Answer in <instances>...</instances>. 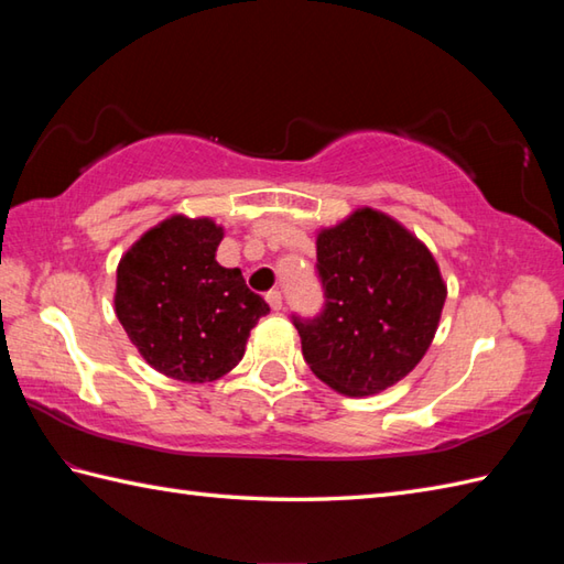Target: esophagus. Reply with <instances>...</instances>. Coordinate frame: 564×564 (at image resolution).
<instances>
[{
	"mask_svg": "<svg viewBox=\"0 0 564 564\" xmlns=\"http://www.w3.org/2000/svg\"><path fill=\"white\" fill-rule=\"evenodd\" d=\"M267 301H269L271 310H281V307H283V295H281V291H269V293H267Z\"/></svg>",
	"mask_w": 564,
	"mask_h": 564,
	"instance_id": "34e87169",
	"label": "esophagus"
}]
</instances>
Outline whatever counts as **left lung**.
Segmentation results:
<instances>
[{"label": "left lung", "instance_id": "left-lung-1", "mask_svg": "<svg viewBox=\"0 0 564 564\" xmlns=\"http://www.w3.org/2000/svg\"><path fill=\"white\" fill-rule=\"evenodd\" d=\"M319 315H293L310 370L364 398L402 380L434 339L446 285L431 251L386 213L361 208L317 235Z\"/></svg>", "mask_w": 564, "mask_h": 564}]
</instances>
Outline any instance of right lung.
I'll return each instance as SVG.
<instances>
[{"instance_id":"obj_1","label":"right lung","mask_w":564,"mask_h":564,"mask_svg":"<svg viewBox=\"0 0 564 564\" xmlns=\"http://www.w3.org/2000/svg\"><path fill=\"white\" fill-rule=\"evenodd\" d=\"M223 227L184 215L152 227L118 263L116 315L142 358L160 373L206 382L245 356L269 303L239 269L215 261Z\"/></svg>"}]
</instances>
